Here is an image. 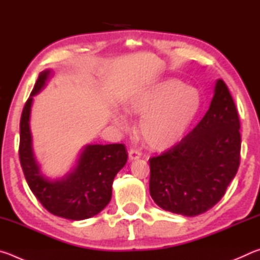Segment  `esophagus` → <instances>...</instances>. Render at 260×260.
I'll use <instances>...</instances> for the list:
<instances>
[{"label":"esophagus","instance_id":"obj_1","mask_svg":"<svg viewBox=\"0 0 260 260\" xmlns=\"http://www.w3.org/2000/svg\"><path fill=\"white\" fill-rule=\"evenodd\" d=\"M141 155H142V153H141V152H140V150H138V149H133V148H132L131 150L128 151L129 159H132V160H134V159H139V158L141 157Z\"/></svg>","mask_w":260,"mask_h":260}]
</instances>
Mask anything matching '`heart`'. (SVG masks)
Masks as SVG:
<instances>
[{"label":"heart","mask_w":260,"mask_h":260,"mask_svg":"<svg viewBox=\"0 0 260 260\" xmlns=\"http://www.w3.org/2000/svg\"><path fill=\"white\" fill-rule=\"evenodd\" d=\"M132 113L140 116L139 129L149 147L166 150L188 133L202 108L196 88L177 79H162L132 96L127 103ZM114 121L127 126L125 114L117 113Z\"/></svg>","instance_id":"heart-1"}]
</instances>
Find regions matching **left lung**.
<instances>
[{
  "label": "left lung",
  "instance_id": "8db88e82",
  "mask_svg": "<svg viewBox=\"0 0 260 260\" xmlns=\"http://www.w3.org/2000/svg\"><path fill=\"white\" fill-rule=\"evenodd\" d=\"M240 119L221 79L199 125L177 146L152 157L149 189L165 211L195 217L218 203L240 166Z\"/></svg>",
  "mask_w": 260,
  "mask_h": 260
}]
</instances>
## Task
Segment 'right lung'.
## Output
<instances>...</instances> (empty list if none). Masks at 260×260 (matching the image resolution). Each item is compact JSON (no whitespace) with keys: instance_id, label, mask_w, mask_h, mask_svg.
<instances>
[{"instance_id":"obj_1","label":"right lung","mask_w":260,"mask_h":260,"mask_svg":"<svg viewBox=\"0 0 260 260\" xmlns=\"http://www.w3.org/2000/svg\"><path fill=\"white\" fill-rule=\"evenodd\" d=\"M52 71L39 76L20 118L19 159L26 181L43 208L50 213L70 220H83L100 213L111 201L112 182L125 166L126 147L116 144H87L76 166L63 178L51 180L42 173L33 150L29 119L33 98L45 88Z\"/></svg>"}]
</instances>
